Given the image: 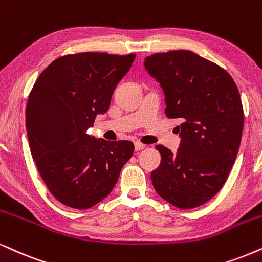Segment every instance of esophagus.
Returning a JSON list of instances; mask_svg holds the SVG:
<instances>
[{
  "label": "esophagus",
  "instance_id": "1",
  "mask_svg": "<svg viewBox=\"0 0 262 262\" xmlns=\"http://www.w3.org/2000/svg\"><path fill=\"white\" fill-rule=\"evenodd\" d=\"M134 145H135V151H141V150H144V148H145V145L141 144V142H139V141L135 142Z\"/></svg>",
  "mask_w": 262,
  "mask_h": 262
}]
</instances>
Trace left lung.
I'll return each mask as SVG.
<instances>
[{
    "label": "left lung",
    "mask_w": 262,
    "mask_h": 262,
    "mask_svg": "<svg viewBox=\"0 0 262 262\" xmlns=\"http://www.w3.org/2000/svg\"><path fill=\"white\" fill-rule=\"evenodd\" d=\"M145 68L163 88L167 117L181 121L177 154L156 146L162 162L152 184L180 209L200 207L221 190L236 161L244 124L237 84L221 66L183 49L152 54Z\"/></svg>",
    "instance_id": "obj_1"
}]
</instances>
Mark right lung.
Wrapping results in <instances>:
<instances>
[{
	"instance_id": "right-lung-1",
	"label": "right lung",
	"mask_w": 262,
	"mask_h": 262,
	"mask_svg": "<svg viewBox=\"0 0 262 262\" xmlns=\"http://www.w3.org/2000/svg\"><path fill=\"white\" fill-rule=\"evenodd\" d=\"M135 54L83 52L55 59L42 71L26 105V130L36 167L55 200L88 209L110 194L134 154L128 140L87 134L110 106L116 84Z\"/></svg>"
}]
</instances>
